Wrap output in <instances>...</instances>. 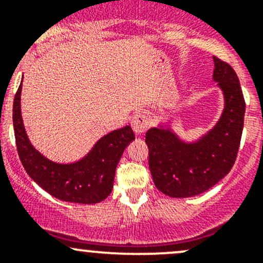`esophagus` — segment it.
Segmentation results:
<instances>
[{
	"instance_id": "34e87169",
	"label": "esophagus",
	"mask_w": 263,
	"mask_h": 263,
	"mask_svg": "<svg viewBox=\"0 0 263 263\" xmlns=\"http://www.w3.org/2000/svg\"><path fill=\"white\" fill-rule=\"evenodd\" d=\"M131 126H132V129L135 131V134L142 135L148 127L147 116L144 115V113H137V115L134 116V118H132Z\"/></svg>"
}]
</instances>
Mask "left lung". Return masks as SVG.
<instances>
[{"label":"left lung","mask_w":263,"mask_h":263,"mask_svg":"<svg viewBox=\"0 0 263 263\" xmlns=\"http://www.w3.org/2000/svg\"><path fill=\"white\" fill-rule=\"evenodd\" d=\"M214 60L213 80L224 98V109L213 128L185 140L164 119L146 132L148 166L154 184L164 195L187 198L201 195L221 181L233 168L239 148L246 103L235 71Z\"/></svg>","instance_id":"left-lung-1"}]
</instances>
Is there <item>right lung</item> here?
Segmentation results:
<instances>
[{
	"label": "right lung",
	"mask_w": 263,
	"mask_h": 263,
	"mask_svg": "<svg viewBox=\"0 0 263 263\" xmlns=\"http://www.w3.org/2000/svg\"><path fill=\"white\" fill-rule=\"evenodd\" d=\"M21 89L14 99L16 147L24 169L34 182L58 200L75 203H98L110 195L116 168L124 148L135 140L131 126L100 137L89 153L71 163H57L36 150L29 140L21 116Z\"/></svg>",
	"instance_id": "add662e5"
}]
</instances>
